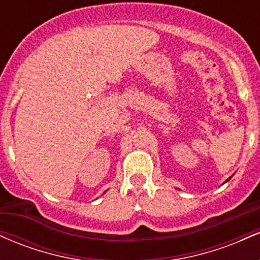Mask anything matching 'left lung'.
Instances as JSON below:
<instances>
[{
  "mask_svg": "<svg viewBox=\"0 0 260 260\" xmlns=\"http://www.w3.org/2000/svg\"><path fill=\"white\" fill-rule=\"evenodd\" d=\"M231 177H232V176H231ZM231 177H230V178H228V180H226L225 182H228V181H230V180H231ZM225 182H223V183H225Z\"/></svg>",
  "mask_w": 260,
  "mask_h": 260,
  "instance_id": "8db88e82",
  "label": "left lung"
}]
</instances>
